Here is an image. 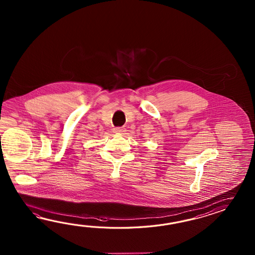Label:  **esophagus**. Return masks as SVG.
I'll use <instances>...</instances> for the list:
<instances>
[{
  "label": "esophagus",
  "instance_id": "1",
  "mask_svg": "<svg viewBox=\"0 0 255 255\" xmlns=\"http://www.w3.org/2000/svg\"><path fill=\"white\" fill-rule=\"evenodd\" d=\"M125 128H114L115 133H118V134H125Z\"/></svg>",
  "mask_w": 255,
  "mask_h": 255
}]
</instances>
